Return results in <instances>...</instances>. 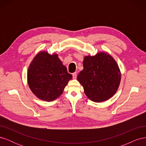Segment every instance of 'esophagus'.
Here are the masks:
<instances>
[{"label": "esophagus", "instance_id": "1", "mask_svg": "<svg viewBox=\"0 0 146 146\" xmlns=\"http://www.w3.org/2000/svg\"><path fill=\"white\" fill-rule=\"evenodd\" d=\"M72 77L74 79H76L77 78V72H74L72 74Z\"/></svg>", "mask_w": 146, "mask_h": 146}]
</instances>
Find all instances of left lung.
<instances>
[{
    "instance_id": "1",
    "label": "left lung",
    "mask_w": 146,
    "mask_h": 146,
    "mask_svg": "<svg viewBox=\"0 0 146 146\" xmlns=\"http://www.w3.org/2000/svg\"><path fill=\"white\" fill-rule=\"evenodd\" d=\"M83 69L77 80L83 87L86 96L95 102L110 99L116 93L121 82L119 66L113 57L105 52L85 56Z\"/></svg>"
}]
</instances>
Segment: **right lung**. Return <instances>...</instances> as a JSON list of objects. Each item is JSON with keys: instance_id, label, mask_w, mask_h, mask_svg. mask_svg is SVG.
<instances>
[{"instance_id": "add662e5", "label": "right lung", "mask_w": 146, "mask_h": 146, "mask_svg": "<svg viewBox=\"0 0 146 146\" xmlns=\"http://www.w3.org/2000/svg\"><path fill=\"white\" fill-rule=\"evenodd\" d=\"M72 78L58 55H50L44 51L33 58L27 72L31 91L38 98L47 102L54 100L61 96Z\"/></svg>"}]
</instances>
